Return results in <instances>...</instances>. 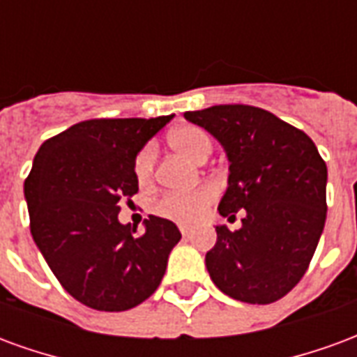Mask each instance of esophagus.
<instances>
[{
  "instance_id": "obj_1",
  "label": "esophagus",
  "mask_w": 357,
  "mask_h": 357,
  "mask_svg": "<svg viewBox=\"0 0 357 357\" xmlns=\"http://www.w3.org/2000/svg\"><path fill=\"white\" fill-rule=\"evenodd\" d=\"M179 231H181V235H183V237H189V235H191V227H185V225H183V227H179Z\"/></svg>"
}]
</instances>
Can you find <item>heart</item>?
Here are the masks:
<instances>
[{"label": "heart", "instance_id": "obj_1", "mask_svg": "<svg viewBox=\"0 0 357 357\" xmlns=\"http://www.w3.org/2000/svg\"><path fill=\"white\" fill-rule=\"evenodd\" d=\"M170 145L178 153L191 158L193 162H204L212 153V141L208 133L199 126H179L170 133ZM155 174V147L147 143L133 158V178L141 187L149 185ZM216 201V191L210 185H201L189 193H168L160 197L153 206L156 216L176 224L191 225L206 216Z\"/></svg>", "mask_w": 357, "mask_h": 357}]
</instances>
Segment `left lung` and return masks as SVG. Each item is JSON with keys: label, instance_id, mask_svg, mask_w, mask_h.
I'll use <instances>...</instances> for the list:
<instances>
[{"label": "left lung", "instance_id": "1", "mask_svg": "<svg viewBox=\"0 0 357 357\" xmlns=\"http://www.w3.org/2000/svg\"><path fill=\"white\" fill-rule=\"evenodd\" d=\"M183 116L208 130L229 158V187L206 268L218 289L241 302L271 304L298 284L327 218V166L306 133L250 105H216Z\"/></svg>", "mask_w": 357, "mask_h": 357}]
</instances>
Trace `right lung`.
Segmentation results:
<instances>
[{"instance_id": "right-lung-1", "label": "right lung", "mask_w": 357, "mask_h": 357, "mask_svg": "<svg viewBox=\"0 0 357 357\" xmlns=\"http://www.w3.org/2000/svg\"><path fill=\"white\" fill-rule=\"evenodd\" d=\"M172 116L93 118L53 135L24 181L30 231L70 296L101 312H124L162 281L178 225L149 216L145 231L118 222L120 202L139 191L133 158Z\"/></svg>"}]
</instances>
